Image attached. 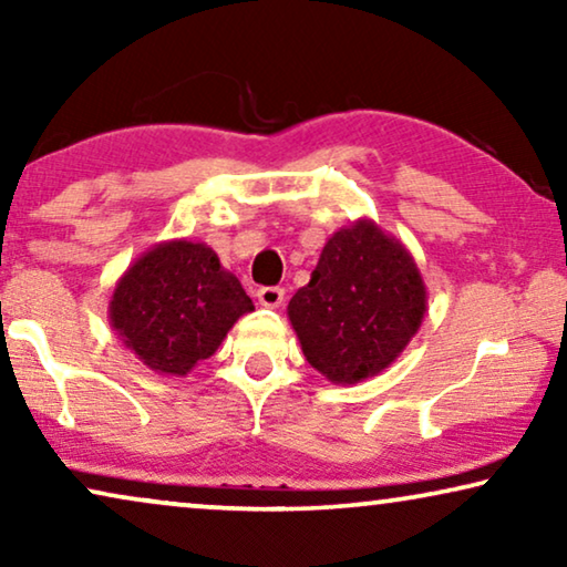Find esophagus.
Wrapping results in <instances>:
<instances>
[{
	"instance_id": "1",
	"label": "esophagus",
	"mask_w": 567,
	"mask_h": 567,
	"mask_svg": "<svg viewBox=\"0 0 567 567\" xmlns=\"http://www.w3.org/2000/svg\"><path fill=\"white\" fill-rule=\"evenodd\" d=\"M258 301L268 309L281 307L284 305V289H281V286H262V289H258Z\"/></svg>"
}]
</instances>
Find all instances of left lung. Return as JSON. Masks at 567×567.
I'll list each match as a JSON object with an SVG mask.
<instances>
[{"instance_id":"obj_1","label":"left lung","mask_w":567,"mask_h":567,"mask_svg":"<svg viewBox=\"0 0 567 567\" xmlns=\"http://www.w3.org/2000/svg\"><path fill=\"white\" fill-rule=\"evenodd\" d=\"M429 293L415 258L377 221L359 219L324 243L307 286L289 301L305 359L332 384L382 374L421 328Z\"/></svg>"}]
</instances>
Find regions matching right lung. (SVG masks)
<instances>
[{
	"instance_id": "right-lung-1",
	"label": "right lung",
	"mask_w": 567,
	"mask_h": 567,
	"mask_svg": "<svg viewBox=\"0 0 567 567\" xmlns=\"http://www.w3.org/2000/svg\"><path fill=\"white\" fill-rule=\"evenodd\" d=\"M252 309L243 284L212 247L169 239L131 262L115 284L107 317L144 367L185 377L214 355L231 324Z\"/></svg>"
}]
</instances>
